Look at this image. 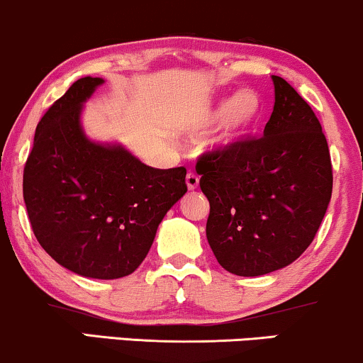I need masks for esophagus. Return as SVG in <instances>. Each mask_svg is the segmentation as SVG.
I'll use <instances>...</instances> for the list:
<instances>
[{"label": "esophagus", "mask_w": 363, "mask_h": 363, "mask_svg": "<svg viewBox=\"0 0 363 363\" xmlns=\"http://www.w3.org/2000/svg\"><path fill=\"white\" fill-rule=\"evenodd\" d=\"M186 184H187V187H189V191L197 189V186H199V176H197L196 172H187Z\"/></svg>", "instance_id": "esophagus-1"}]
</instances>
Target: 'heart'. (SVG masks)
Here are the masks:
<instances>
[{"label": "heart", "mask_w": 363, "mask_h": 363, "mask_svg": "<svg viewBox=\"0 0 363 363\" xmlns=\"http://www.w3.org/2000/svg\"><path fill=\"white\" fill-rule=\"evenodd\" d=\"M259 112L261 102L258 95L250 90H245L236 94L233 99L223 100L213 108L203 110L199 116L192 118L191 128L192 130H199V128L208 127L226 115L218 142L223 145H229L233 142L240 140L246 132L251 130V127L258 121Z\"/></svg>", "instance_id": "1"}]
</instances>
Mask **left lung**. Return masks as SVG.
Masks as SVG:
<instances>
[{
	"mask_svg": "<svg viewBox=\"0 0 363 363\" xmlns=\"http://www.w3.org/2000/svg\"><path fill=\"white\" fill-rule=\"evenodd\" d=\"M274 107L261 137L197 159L209 201L206 236L224 269L238 277L277 272L303 255L327 213L332 159L315 112L273 75Z\"/></svg>",
	"mask_w": 363,
	"mask_h": 363,
	"instance_id": "1",
	"label": "left lung"
}]
</instances>
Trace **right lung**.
<instances>
[{"label": "right lung", "instance_id": "right-lung-1", "mask_svg": "<svg viewBox=\"0 0 363 363\" xmlns=\"http://www.w3.org/2000/svg\"><path fill=\"white\" fill-rule=\"evenodd\" d=\"M100 84L77 80L41 117L23 197L36 240L58 264L116 279L145 259L159 223L187 192L186 167L154 169L121 145L86 139L82 104Z\"/></svg>", "mask_w": 363, "mask_h": 363}]
</instances>
